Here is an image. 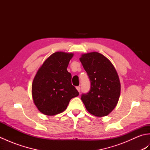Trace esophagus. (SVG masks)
<instances>
[{
	"label": "esophagus",
	"mask_w": 150,
	"mask_h": 150,
	"mask_svg": "<svg viewBox=\"0 0 150 150\" xmlns=\"http://www.w3.org/2000/svg\"><path fill=\"white\" fill-rule=\"evenodd\" d=\"M76 89H77V90L79 92H80V90H81L80 86H77V87H76Z\"/></svg>",
	"instance_id": "esophagus-1"
}]
</instances>
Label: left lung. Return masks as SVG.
Listing matches in <instances>:
<instances>
[{
  "instance_id": "1",
  "label": "left lung",
  "mask_w": 150,
  "mask_h": 150,
  "mask_svg": "<svg viewBox=\"0 0 150 150\" xmlns=\"http://www.w3.org/2000/svg\"><path fill=\"white\" fill-rule=\"evenodd\" d=\"M91 81V88L81 100L89 113L96 117L109 115L115 108L120 95L119 75L110 60L93 52L82 54L80 59Z\"/></svg>"
}]
</instances>
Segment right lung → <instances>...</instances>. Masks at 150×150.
<instances>
[{
    "instance_id": "obj_1",
    "label": "right lung",
    "mask_w": 150,
    "mask_h": 150,
    "mask_svg": "<svg viewBox=\"0 0 150 150\" xmlns=\"http://www.w3.org/2000/svg\"><path fill=\"white\" fill-rule=\"evenodd\" d=\"M73 53L57 52L41 66L33 79L31 93L33 103L41 113L55 115L63 112L79 92L71 84V75L67 70Z\"/></svg>"
}]
</instances>
